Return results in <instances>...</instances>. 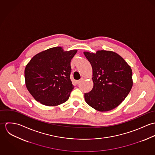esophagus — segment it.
<instances>
[{
  "mask_svg": "<svg viewBox=\"0 0 155 155\" xmlns=\"http://www.w3.org/2000/svg\"><path fill=\"white\" fill-rule=\"evenodd\" d=\"M82 81V79H81V80H78V81H76V84H78L81 83Z\"/></svg>",
  "mask_w": 155,
  "mask_h": 155,
  "instance_id": "obj_1",
  "label": "esophagus"
}]
</instances>
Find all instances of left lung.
I'll use <instances>...</instances> for the list:
<instances>
[{"label": "left lung", "instance_id": "1", "mask_svg": "<svg viewBox=\"0 0 155 155\" xmlns=\"http://www.w3.org/2000/svg\"><path fill=\"white\" fill-rule=\"evenodd\" d=\"M92 68L94 87L85 93L87 103L100 111L117 107L127 97L133 87L131 67L119 55L110 51L95 54L84 52Z\"/></svg>", "mask_w": 155, "mask_h": 155}]
</instances>
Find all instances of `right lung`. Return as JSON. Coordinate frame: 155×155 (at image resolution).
I'll use <instances>...</instances> for the list:
<instances>
[{"label":"right lung","mask_w":155,"mask_h":155,"mask_svg":"<svg viewBox=\"0 0 155 155\" xmlns=\"http://www.w3.org/2000/svg\"><path fill=\"white\" fill-rule=\"evenodd\" d=\"M77 50L61 47L46 49L35 55L24 70L26 87L41 104L55 106L67 101L74 86L70 80V61Z\"/></svg>","instance_id":"right-lung-1"}]
</instances>
